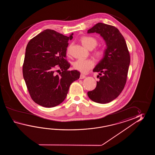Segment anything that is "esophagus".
Here are the masks:
<instances>
[{
  "instance_id": "34e87169",
  "label": "esophagus",
  "mask_w": 155,
  "mask_h": 155,
  "mask_svg": "<svg viewBox=\"0 0 155 155\" xmlns=\"http://www.w3.org/2000/svg\"><path fill=\"white\" fill-rule=\"evenodd\" d=\"M85 75H83V74H81V75H80V79H85Z\"/></svg>"
}]
</instances>
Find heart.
Here are the masks:
<instances>
[{"label": "heart", "instance_id": "1", "mask_svg": "<svg viewBox=\"0 0 155 155\" xmlns=\"http://www.w3.org/2000/svg\"><path fill=\"white\" fill-rule=\"evenodd\" d=\"M81 41L84 46L89 49H94L98 44V41L92 36H83L81 38ZM71 45H70L66 50V54L69 55L71 53ZM106 50L104 49H100L96 50L94 55L98 59H102L106 55ZM94 66V63L92 60L79 59L77 60L73 64V67L75 69L80 71V73L86 74L88 73L89 70L92 69Z\"/></svg>", "mask_w": 155, "mask_h": 155}]
</instances>
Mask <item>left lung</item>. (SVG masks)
I'll return each mask as SVG.
<instances>
[{
    "label": "left lung",
    "mask_w": 155,
    "mask_h": 155,
    "mask_svg": "<svg viewBox=\"0 0 155 155\" xmlns=\"http://www.w3.org/2000/svg\"><path fill=\"white\" fill-rule=\"evenodd\" d=\"M99 33L105 40L106 55L96 66L94 72H99L95 89L87 92L94 102L106 104L115 99L125 86L130 55L124 36L116 27L98 23L87 33Z\"/></svg>",
    "instance_id": "left-lung-1"
}]
</instances>
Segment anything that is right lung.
Segmentation results:
<instances>
[{
    "instance_id": "right-lung-1",
    "label": "right lung",
    "mask_w": 155,
    "mask_h": 155,
    "mask_svg": "<svg viewBox=\"0 0 155 155\" xmlns=\"http://www.w3.org/2000/svg\"><path fill=\"white\" fill-rule=\"evenodd\" d=\"M73 35L45 30L26 46L23 75L31 98L39 105L53 107L60 104L70 85L80 78L77 70H68L70 64L66 59L68 41Z\"/></svg>"
}]
</instances>
